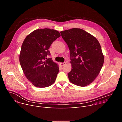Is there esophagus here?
I'll use <instances>...</instances> for the list:
<instances>
[{
	"label": "esophagus",
	"instance_id": "obj_1",
	"mask_svg": "<svg viewBox=\"0 0 122 122\" xmlns=\"http://www.w3.org/2000/svg\"><path fill=\"white\" fill-rule=\"evenodd\" d=\"M65 64H66V62H63V63H60V65H61V66H64Z\"/></svg>",
	"mask_w": 122,
	"mask_h": 122
}]
</instances>
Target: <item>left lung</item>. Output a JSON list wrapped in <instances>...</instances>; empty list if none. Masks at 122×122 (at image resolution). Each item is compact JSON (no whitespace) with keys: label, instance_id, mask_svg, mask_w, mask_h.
I'll return each mask as SVG.
<instances>
[{"label":"left lung","instance_id":"left-lung-1","mask_svg":"<svg viewBox=\"0 0 122 122\" xmlns=\"http://www.w3.org/2000/svg\"><path fill=\"white\" fill-rule=\"evenodd\" d=\"M60 33L70 51L72 68L67 74L69 80L79 86L90 84L99 73L104 63L98 41L80 28H74Z\"/></svg>","mask_w":122,"mask_h":122}]
</instances>
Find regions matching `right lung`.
<instances>
[{
    "instance_id": "add662e5",
    "label": "right lung",
    "mask_w": 122,
    "mask_h": 122,
    "mask_svg": "<svg viewBox=\"0 0 122 122\" xmlns=\"http://www.w3.org/2000/svg\"><path fill=\"white\" fill-rule=\"evenodd\" d=\"M60 36L54 29H39L27 36L22 44L20 65L27 79L37 87H46L56 81L59 67L47 56L51 55L50 46Z\"/></svg>"
}]
</instances>
